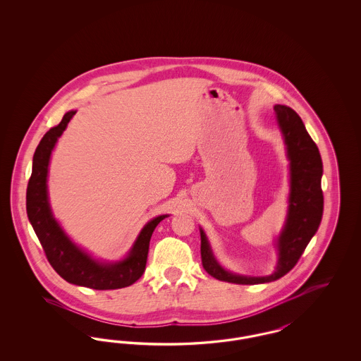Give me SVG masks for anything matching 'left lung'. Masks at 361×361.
I'll use <instances>...</instances> for the list:
<instances>
[{
    "label": "left lung",
    "instance_id": "left-lung-1",
    "mask_svg": "<svg viewBox=\"0 0 361 361\" xmlns=\"http://www.w3.org/2000/svg\"><path fill=\"white\" fill-rule=\"evenodd\" d=\"M276 116L287 145L291 161V193L287 224L277 240L279 262L276 271L265 277L234 275L216 262L204 233L202 237V264L208 275L234 284H261L287 275L303 255L310 240L317 233L324 212V192L321 188L322 159L299 115L287 105H275Z\"/></svg>",
    "mask_w": 361,
    "mask_h": 361
}]
</instances>
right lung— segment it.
<instances>
[{"mask_svg":"<svg viewBox=\"0 0 361 361\" xmlns=\"http://www.w3.org/2000/svg\"><path fill=\"white\" fill-rule=\"evenodd\" d=\"M75 111L65 114L63 119L50 128L35 150L32 174L27 187V214L40 240L46 257L55 272L71 284L93 290H116L134 284L143 275L149 253V243L157 224L166 215L157 216L143 227L128 257L116 264H102L78 249L52 218L47 197V172L52 149L65 131Z\"/></svg>","mask_w":361,"mask_h":361,"instance_id":"obj_1","label":"right lung"}]
</instances>
